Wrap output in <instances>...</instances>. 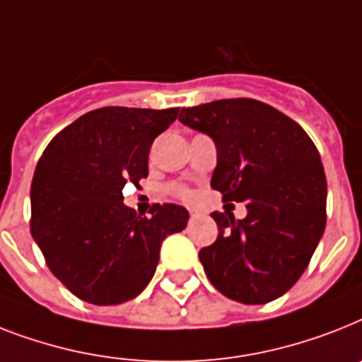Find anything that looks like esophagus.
<instances>
[{"label": "esophagus", "instance_id": "obj_1", "mask_svg": "<svg viewBox=\"0 0 362 362\" xmlns=\"http://www.w3.org/2000/svg\"><path fill=\"white\" fill-rule=\"evenodd\" d=\"M189 216L191 219H195V217H201L202 211L201 210H195V208H189Z\"/></svg>", "mask_w": 362, "mask_h": 362}]
</instances>
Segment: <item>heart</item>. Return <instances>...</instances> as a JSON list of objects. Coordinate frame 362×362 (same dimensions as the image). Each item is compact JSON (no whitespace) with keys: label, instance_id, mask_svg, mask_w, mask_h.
Segmentation results:
<instances>
[{"label":"heart","instance_id":"b5f03b06","mask_svg":"<svg viewBox=\"0 0 362 362\" xmlns=\"http://www.w3.org/2000/svg\"><path fill=\"white\" fill-rule=\"evenodd\" d=\"M169 191H171L173 195L178 197V199H189L191 197L189 189H187L186 186H180V184H173V186L169 187Z\"/></svg>","mask_w":362,"mask_h":362}]
</instances>
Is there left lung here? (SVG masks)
<instances>
[{"label":"left lung","instance_id":"1","mask_svg":"<svg viewBox=\"0 0 362 362\" xmlns=\"http://www.w3.org/2000/svg\"><path fill=\"white\" fill-rule=\"evenodd\" d=\"M182 124L217 146L211 187L245 202V219L214 211L219 234L199 252L210 283L245 305L269 303L303 275L325 230L327 182L301 126L252 98L184 107Z\"/></svg>","mask_w":362,"mask_h":362}]
</instances>
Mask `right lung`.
I'll use <instances>...</instances> for the list:
<instances>
[{
    "mask_svg": "<svg viewBox=\"0 0 362 362\" xmlns=\"http://www.w3.org/2000/svg\"><path fill=\"white\" fill-rule=\"evenodd\" d=\"M178 117L171 110L100 107L49 141L31 182V234L49 272L93 305H120L151 283L161 242L186 228L178 204L137 216L126 182L148 176L154 139Z\"/></svg>",
    "mask_w": 362,
    "mask_h": 362,
    "instance_id": "right-lung-1",
    "label": "right lung"
}]
</instances>
